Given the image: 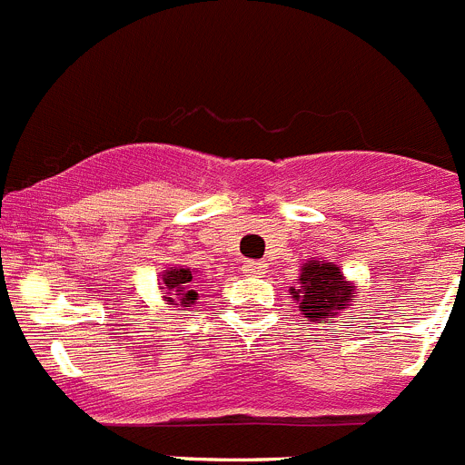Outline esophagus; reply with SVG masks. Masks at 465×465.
<instances>
[{"label":"esophagus","mask_w":465,"mask_h":465,"mask_svg":"<svg viewBox=\"0 0 465 465\" xmlns=\"http://www.w3.org/2000/svg\"><path fill=\"white\" fill-rule=\"evenodd\" d=\"M267 265L265 262H258V261H244V265H242V272H244L246 276H261L265 274Z\"/></svg>","instance_id":"obj_1"}]
</instances>
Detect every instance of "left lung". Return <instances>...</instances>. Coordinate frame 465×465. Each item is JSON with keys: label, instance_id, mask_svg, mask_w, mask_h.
Returning a JSON list of instances; mask_svg holds the SVG:
<instances>
[{"label": "left lung", "instance_id": "1", "mask_svg": "<svg viewBox=\"0 0 465 465\" xmlns=\"http://www.w3.org/2000/svg\"><path fill=\"white\" fill-rule=\"evenodd\" d=\"M355 291L357 285H352L334 262L306 261L291 295L300 304L304 318L327 322L351 306Z\"/></svg>", "mask_w": 465, "mask_h": 465}]
</instances>
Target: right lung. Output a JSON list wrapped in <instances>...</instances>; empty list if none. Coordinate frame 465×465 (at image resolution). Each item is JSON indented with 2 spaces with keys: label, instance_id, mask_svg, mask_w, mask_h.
I'll return each mask as SVG.
<instances>
[{
  "label": "right lung",
  "instance_id": "add662e5",
  "mask_svg": "<svg viewBox=\"0 0 465 465\" xmlns=\"http://www.w3.org/2000/svg\"><path fill=\"white\" fill-rule=\"evenodd\" d=\"M191 274L189 267H168L161 274V292H163V300L170 302L174 306H191L198 300V292L191 291Z\"/></svg>",
  "mask_w": 465,
  "mask_h": 465
}]
</instances>
